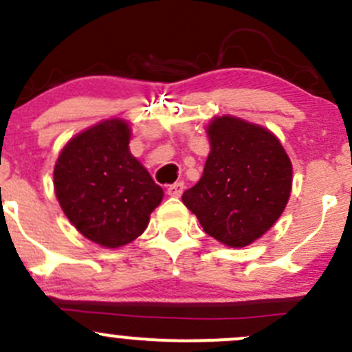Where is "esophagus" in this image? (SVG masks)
Returning <instances> with one entry per match:
<instances>
[{"instance_id":"1","label":"esophagus","mask_w":352,"mask_h":352,"mask_svg":"<svg viewBox=\"0 0 352 352\" xmlns=\"http://www.w3.org/2000/svg\"><path fill=\"white\" fill-rule=\"evenodd\" d=\"M183 183H175V184H169L168 186V195L169 197H175V198H177V197H181V193H183Z\"/></svg>"}]
</instances>
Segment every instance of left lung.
<instances>
[{"label": "left lung", "mask_w": 352, "mask_h": 352, "mask_svg": "<svg viewBox=\"0 0 352 352\" xmlns=\"http://www.w3.org/2000/svg\"><path fill=\"white\" fill-rule=\"evenodd\" d=\"M210 154L183 204L217 241L241 248L265 234L286 208L293 166L274 133L234 116L207 128Z\"/></svg>", "instance_id": "obj_1"}]
</instances>
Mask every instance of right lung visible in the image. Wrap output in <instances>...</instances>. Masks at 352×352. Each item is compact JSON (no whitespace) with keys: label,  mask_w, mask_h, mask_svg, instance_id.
<instances>
[{"label":"right lung","mask_w":352,"mask_h":352,"mask_svg":"<svg viewBox=\"0 0 352 352\" xmlns=\"http://www.w3.org/2000/svg\"><path fill=\"white\" fill-rule=\"evenodd\" d=\"M130 135L126 121H100L73 137L54 166V191L65 215L106 248L138 238L164 195L131 155Z\"/></svg>","instance_id":"1"}]
</instances>
